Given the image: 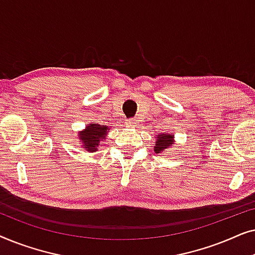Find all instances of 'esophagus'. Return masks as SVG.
Instances as JSON below:
<instances>
[{"mask_svg": "<svg viewBox=\"0 0 255 255\" xmlns=\"http://www.w3.org/2000/svg\"><path fill=\"white\" fill-rule=\"evenodd\" d=\"M135 124H137V121H135V120H130L128 122V127H131V128H134Z\"/></svg>", "mask_w": 255, "mask_h": 255, "instance_id": "esophagus-1", "label": "esophagus"}]
</instances>
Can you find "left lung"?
<instances>
[{"mask_svg":"<svg viewBox=\"0 0 255 255\" xmlns=\"http://www.w3.org/2000/svg\"><path fill=\"white\" fill-rule=\"evenodd\" d=\"M175 144L174 140V134L168 133V132H162L155 135V144H154V152L156 154L162 153L166 151L167 148L173 147V145Z\"/></svg>","mask_w":255,"mask_h":255,"instance_id":"8db88e82","label":"left lung"}]
</instances>
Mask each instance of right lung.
Instances as JSON below:
<instances>
[{"label":"right lung","instance_id":"add662e5","mask_svg":"<svg viewBox=\"0 0 255 255\" xmlns=\"http://www.w3.org/2000/svg\"><path fill=\"white\" fill-rule=\"evenodd\" d=\"M109 127L100 124H87V127L82 131H79L78 139L82 148L88 152H96L100 142L107 138Z\"/></svg>","mask_w":255,"mask_h":255}]
</instances>
